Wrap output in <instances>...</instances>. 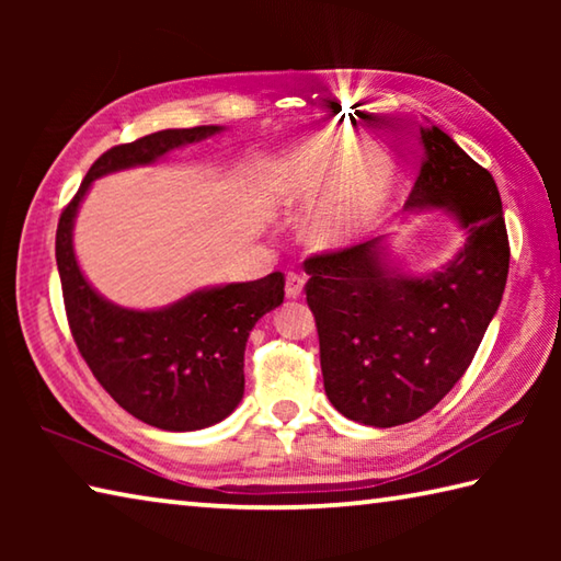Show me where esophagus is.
<instances>
[{
    "mask_svg": "<svg viewBox=\"0 0 561 561\" xmlns=\"http://www.w3.org/2000/svg\"><path fill=\"white\" fill-rule=\"evenodd\" d=\"M301 289H304V277L297 272H289L287 274V282H284V291H287L289 299H297L301 297Z\"/></svg>",
    "mask_w": 561,
    "mask_h": 561,
    "instance_id": "34e87169",
    "label": "esophagus"
}]
</instances>
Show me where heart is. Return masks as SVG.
I'll return each mask as SVG.
<instances>
[{
	"mask_svg": "<svg viewBox=\"0 0 561 561\" xmlns=\"http://www.w3.org/2000/svg\"><path fill=\"white\" fill-rule=\"evenodd\" d=\"M391 163L368 150L358 133H317L294 146L279 165V193L311 203L307 234L319 247H344L378 222L391 195Z\"/></svg>",
	"mask_w": 561,
	"mask_h": 561,
	"instance_id": "heart-1",
	"label": "heart"
}]
</instances>
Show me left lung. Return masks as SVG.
<instances>
[{"mask_svg": "<svg viewBox=\"0 0 561 561\" xmlns=\"http://www.w3.org/2000/svg\"><path fill=\"white\" fill-rule=\"evenodd\" d=\"M421 140L425 160L405 210L448 213L465 232L462 250L428 277L391 267L381 237L304 262L329 401L374 428L411 423L443 401L507 284L510 240L490 170L440 128H421Z\"/></svg>", "mask_w": 561, "mask_h": 561, "instance_id": "1", "label": "left lung"}]
</instances>
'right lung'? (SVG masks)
<instances>
[{
  "mask_svg": "<svg viewBox=\"0 0 561 561\" xmlns=\"http://www.w3.org/2000/svg\"><path fill=\"white\" fill-rule=\"evenodd\" d=\"M220 130V126L170 128L113 146L89 168L56 227V264L76 346L123 411L163 431L207 428L242 401L247 336L282 304L284 274L272 272L254 282L193 291L156 311L123 309L83 279L71 242L73 217L96 178L150 165L168 150Z\"/></svg>",
  "mask_w": 561,
  "mask_h": 561,
  "instance_id": "add662e5",
  "label": "right lung"
}]
</instances>
